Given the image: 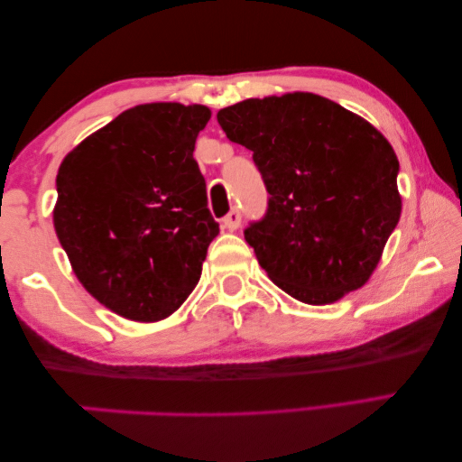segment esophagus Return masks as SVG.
<instances>
[{
  "label": "esophagus",
  "mask_w": 462,
  "mask_h": 462,
  "mask_svg": "<svg viewBox=\"0 0 462 462\" xmlns=\"http://www.w3.org/2000/svg\"><path fill=\"white\" fill-rule=\"evenodd\" d=\"M239 225H241V213H239V210H237V208L229 210V215H226V217L223 218V226H225V229L236 231Z\"/></svg>",
  "instance_id": "1"
}]
</instances>
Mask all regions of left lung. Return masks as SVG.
Wrapping results in <instances>:
<instances>
[{"instance_id": "8db88e82", "label": "left lung", "mask_w": 462, "mask_h": 462, "mask_svg": "<svg viewBox=\"0 0 462 462\" xmlns=\"http://www.w3.org/2000/svg\"><path fill=\"white\" fill-rule=\"evenodd\" d=\"M217 120L252 151L270 194L266 215L244 231L270 281L307 305L365 286L402 217L391 143L309 92L249 97Z\"/></svg>"}]
</instances>
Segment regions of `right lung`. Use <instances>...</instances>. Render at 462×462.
Masks as SVG:
<instances>
[{"label":"right lung","mask_w":462,"mask_h":462,"mask_svg":"<svg viewBox=\"0 0 462 462\" xmlns=\"http://www.w3.org/2000/svg\"><path fill=\"white\" fill-rule=\"evenodd\" d=\"M202 104H141L83 139L60 163L57 237L96 300L133 321L170 317L200 281L218 223L194 143Z\"/></svg>","instance_id":"add662e5"}]
</instances>
